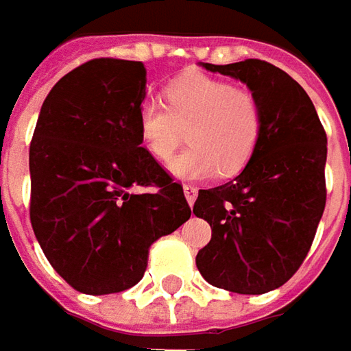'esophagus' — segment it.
Returning a JSON list of instances; mask_svg holds the SVG:
<instances>
[{
    "mask_svg": "<svg viewBox=\"0 0 351 351\" xmlns=\"http://www.w3.org/2000/svg\"><path fill=\"white\" fill-rule=\"evenodd\" d=\"M183 193H185V199H187V203L189 205H193L195 203V199H197V187L195 185H183Z\"/></svg>",
    "mask_w": 351,
    "mask_h": 351,
    "instance_id": "obj_1",
    "label": "esophagus"
}]
</instances>
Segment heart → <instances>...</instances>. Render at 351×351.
I'll list each match as a JSON object with an SVG mask.
<instances>
[{
    "label": "heart",
    "instance_id": "1",
    "mask_svg": "<svg viewBox=\"0 0 351 351\" xmlns=\"http://www.w3.org/2000/svg\"><path fill=\"white\" fill-rule=\"evenodd\" d=\"M166 105L144 99L136 111L142 144L156 160L166 162L187 130L189 148L169 162L180 180L234 176L248 166L263 132V109L248 89H236L207 74L180 75L169 84Z\"/></svg>",
    "mask_w": 351,
    "mask_h": 351
}]
</instances>
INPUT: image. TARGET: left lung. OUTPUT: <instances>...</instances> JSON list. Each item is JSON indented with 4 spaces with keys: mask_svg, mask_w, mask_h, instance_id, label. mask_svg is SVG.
Returning a JSON list of instances; mask_svg holds the SVG:
<instances>
[{
    "mask_svg": "<svg viewBox=\"0 0 351 351\" xmlns=\"http://www.w3.org/2000/svg\"><path fill=\"white\" fill-rule=\"evenodd\" d=\"M246 84L263 109L256 154L232 182L201 189L193 213L210 224L195 262L210 285L262 295L304 262L326 205V132L311 97L274 64H203Z\"/></svg>",
    "mask_w": 351,
    "mask_h": 351,
    "instance_id": "left-lung-1",
    "label": "left lung"
}]
</instances>
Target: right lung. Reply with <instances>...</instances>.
Returning <instances> with one entry per match:
<instances>
[{
    "instance_id": "right-lung-1",
    "label": "right lung",
    "mask_w": 351,
    "mask_h": 351,
    "mask_svg": "<svg viewBox=\"0 0 351 351\" xmlns=\"http://www.w3.org/2000/svg\"><path fill=\"white\" fill-rule=\"evenodd\" d=\"M144 97L142 62L95 58L50 89L34 127V236L58 276L86 295L136 285L150 246L191 217L182 185L141 146Z\"/></svg>"
}]
</instances>
